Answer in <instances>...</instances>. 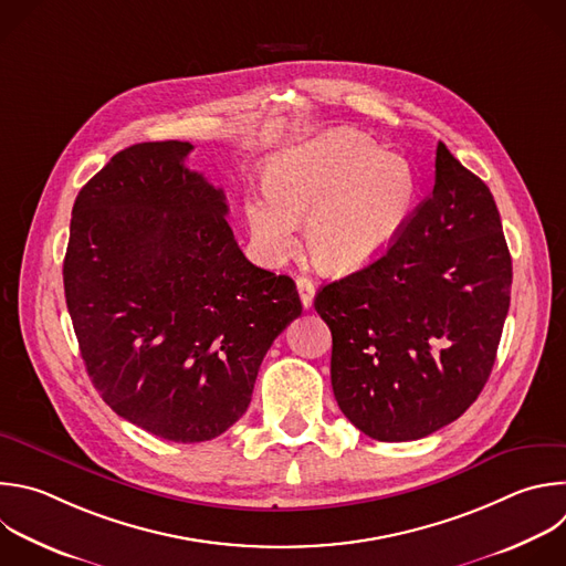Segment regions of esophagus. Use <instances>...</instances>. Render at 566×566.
Segmentation results:
<instances>
[{
    "mask_svg": "<svg viewBox=\"0 0 566 566\" xmlns=\"http://www.w3.org/2000/svg\"><path fill=\"white\" fill-rule=\"evenodd\" d=\"M297 291H300L302 306H304V308H311V304H313V295H315V286H313V282H311L308 277L300 275V277H297Z\"/></svg>",
    "mask_w": 566,
    "mask_h": 566,
    "instance_id": "1",
    "label": "esophagus"
}]
</instances>
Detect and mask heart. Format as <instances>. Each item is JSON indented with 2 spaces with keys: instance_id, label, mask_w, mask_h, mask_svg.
<instances>
[{
  "instance_id": "1",
  "label": "heart",
  "mask_w": 566,
  "mask_h": 566,
  "mask_svg": "<svg viewBox=\"0 0 566 566\" xmlns=\"http://www.w3.org/2000/svg\"><path fill=\"white\" fill-rule=\"evenodd\" d=\"M266 193L247 202L258 249L289 255L297 222L315 266L348 273L380 260L409 227L420 181L413 164L355 128L300 139L264 166Z\"/></svg>"
}]
</instances>
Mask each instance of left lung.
Instances as JSON below:
<instances>
[{"label": "left lung", "instance_id": "1", "mask_svg": "<svg viewBox=\"0 0 566 566\" xmlns=\"http://www.w3.org/2000/svg\"><path fill=\"white\" fill-rule=\"evenodd\" d=\"M511 255L489 186L440 142L433 193L400 240L322 286L342 413L380 442L420 440L484 389L511 302Z\"/></svg>", "mask_w": 566, "mask_h": 566}]
</instances>
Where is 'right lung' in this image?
Instances as JSON below:
<instances>
[{
  "mask_svg": "<svg viewBox=\"0 0 566 566\" xmlns=\"http://www.w3.org/2000/svg\"><path fill=\"white\" fill-rule=\"evenodd\" d=\"M191 150L168 139L113 155L75 200L64 258L93 387L170 442L233 427L273 339L302 313L289 275L244 258L224 191L184 166Z\"/></svg>",
  "mask_w": 566,
  "mask_h": 566,
  "instance_id": "obj_1",
  "label": "right lung"
}]
</instances>
